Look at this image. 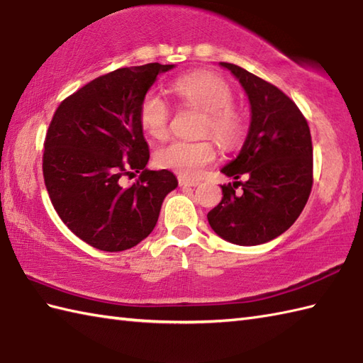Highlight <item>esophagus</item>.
<instances>
[{
	"mask_svg": "<svg viewBox=\"0 0 363 363\" xmlns=\"http://www.w3.org/2000/svg\"><path fill=\"white\" fill-rule=\"evenodd\" d=\"M177 182H179L181 187H196V186H199V181H191V179H187V177H182V176H179Z\"/></svg>",
	"mask_w": 363,
	"mask_h": 363,
	"instance_id": "1",
	"label": "esophagus"
}]
</instances>
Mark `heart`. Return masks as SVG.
I'll return each mask as SVG.
<instances>
[{
    "instance_id": "b5f03b06",
    "label": "heart",
    "mask_w": 363,
    "mask_h": 363,
    "mask_svg": "<svg viewBox=\"0 0 363 363\" xmlns=\"http://www.w3.org/2000/svg\"><path fill=\"white\" fill-rule=\"evenodd\" d=\"M173 90L181 101L203 111L201 135H212L225 146H233L245 134V118L233 106V90L218 74L195 72L173 82ZM172 111L154 91H148L138 109V121L152 138L162 140L168 135ZM215 159V146L211 140L169 142L156 151L154 160L160 168L172 169L182 177H196Z\"/></svg>"
}]
</instances>
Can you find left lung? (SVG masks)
<instances>
[{
    "label": "left lung",
    "mask_w": 363,
    "mask_h": 363,
    "mask_svg": "<svg viewBox=\"0 0 363 363\" xmlns=\"http://www.w3.org/2000/svg\"><path fill=\"white\" fill-rule=\"evenodd\" d=\"M220 65L230 70L248 95L251 125L240 154L221 168L226 176L245 181L221 186V203L207 213V220L230 243H267L296 221L309 199L313 184L311 129L282 90L238 65Z\"/></svg>",
    "instance_id": "1"
}]
</instances>
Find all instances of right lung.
Listing matches in <instances>:
<instances>
[{
	"mask_svg": "<svg viewBox=\"0 0 363 363\" xmlns=\"http://www.w3.org/2000/svg\"><path fill=\"white\" fill-rule=\"evenodd\" d=\"M157 62L118 68L67 96L45 137L43 179L57 215L96 250L133 248L151 234L164 198L177 187L168 169H146L148 143L138 109L157 74ZM142 171L135 184L119 177Z\"/></svg>",
	"mask_w": 363,
	"mask_h": 363,
	"instance_id": "1",
	"label": "right lung"
}]
</instances>
